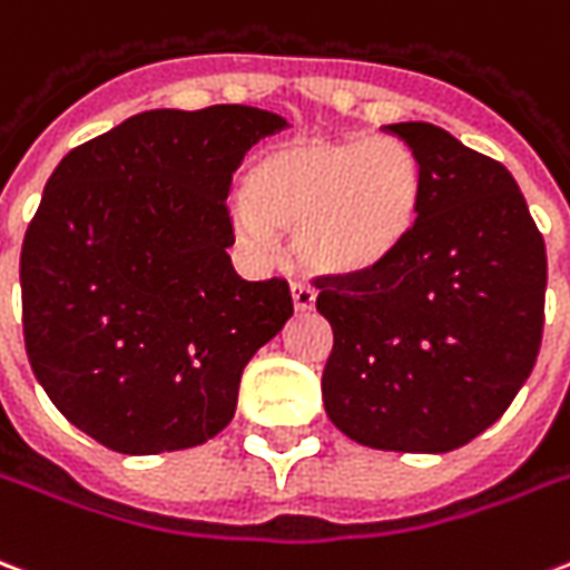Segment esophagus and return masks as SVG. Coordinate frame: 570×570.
Segmentation results:
<instances>
[{
  "instance_id": "34e87169",
  "label": "esophagus",
  "mask_w": 570,
  "mask_h": 570,
  "mask_svg": "<svg viewBox=\"0 0 570 570\" xmlns=\"http://www.w3.org/2000/svg\"><path fill=\"white\" fill-rule=\"evenodd\" d=\"M293 304H295V311L298 314H307V311H314V304H316V293H314V286H307V284H293Z\"/></svg>"
}]
</instances>
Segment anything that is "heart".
<instances>
[{
	"label": "heart",
	"mask_w": 570,
	"mask_h": 570,
	"mask_svg": "<svg viewBox=\"0 0 570 570\" xmlns=\"http://www.w3.org/2000/svg\"><path fill=\"white\" fill-rule=\"evenodd\" d=\"M245 197L233 206V229L250 254L268 256L275 229H293L314 272L362 277L389 266L410 242L421 167L397 137L302 140L256 158Z\"/></svg>",
	"instance_id": "heart-1"
}]
</instances>
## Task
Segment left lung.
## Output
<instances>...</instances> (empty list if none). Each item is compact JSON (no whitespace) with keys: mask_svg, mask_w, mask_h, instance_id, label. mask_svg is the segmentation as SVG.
<instances>
[{"mask_svg":"<svg viewBox=\"0 0 570 570\" xmlns=\"http://www.w3.org/2000/svg\"><path fill=\"white\" fill-rule=\"evenodd\" d=\"M389 134L419 158V220L380 272L320 277L323 403L367 449L442 454L499 421L535 367L547 250L499 160L428 121Z\"/></svg>","mask_w":570,"mask_h":570,"instance_id":"obj_1","label":"left lung"}]
</instances>
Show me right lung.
I'll list each match as a JSON object with an SVG mask.
<instances>
[{
  "label": "right lung",
  "mask_w": 570,
  "mask_h": 570,
  "mask_svg": "<svg viewBox=\"0 0 570 570\" xmlns=\"http://www.w3.org/2000/svg\"><path fill=\"white\" fill-rule=\"evenodd\" d=\"M284 128L242 104L149 110L53 169L20 254L26 355L95 442L160 454L233 421L242 371L293 295L236 275L224 199L245 151Z\"/></svg>",
  "instance_id": "1"
}]
</instances>
